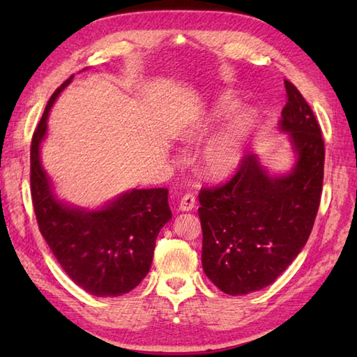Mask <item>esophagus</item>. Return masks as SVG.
Returning <instances> with one entry per match:
<instances>
[{"instance_id": "1", "label": "esophagus", "mask_w": 357, "mask_h": 357, "mask_svg": "<svg viewBox=\"0 0 357 357\" xmlns=\"http://www.w3.org/2000/svg\"><path fill=\"white\" fill-rule=\"evenodd\" d=\"M195 206H196V199L192 193H187L183 196V198H181V202H179L181 211H190L195 208Z\"/></svg>"}]
</instances>
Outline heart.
Returning a JSON list of instances; mask_svg holds the SVG:
<instances>
[{
  "mask_svg": "<svg viewBox=\"0 0 357 357\" xmlns=\"http://www.w3.org/2000/svg\"><path fill=\"white\" fill-rule=\"evenodd\" d=\"M239 105L241 100L236 93H219L206 112L196 116L184 128H181L179 139L184 142H198L206 139L216 130L222 121L239 109ZM256 112L253 109L239 110L201 149L198 155V167L204 176L210 179H222L238 169L241 162L244 161L248 141L252 138L256 126Z\"/></svg>",
  "mask_w": 357,
  "mask_h": 357,
  "instance_id": "1",
  "label": "heart"
}]
</instances>
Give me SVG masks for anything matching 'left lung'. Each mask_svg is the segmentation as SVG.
I'll return each mask as SVG.
<instances>
[{"label":"left lung","mask_w":357,"mask_h":357,"mask_svg":"<svg viewBox=\"0 0 357 357\" xmlns=\"http://www.w3.org/2000/svg\"><path fill=\"white\" fill-rule=\"evenodd\" d=\"M278 130L293 153L290 170L270 173L247 155L225 185L199 193L202 268L219 290L241 296L282 275L307 244L319 208L325 149L312 109L290 81Z\"/></svg>","instance_id":"obj_1"}]
</instances>
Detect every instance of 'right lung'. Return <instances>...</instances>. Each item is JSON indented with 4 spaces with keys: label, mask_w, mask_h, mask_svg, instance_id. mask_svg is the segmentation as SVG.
Wrapping results in <instances>:
<instances>
[{
    "label": "right lung",
    "mask_w": 357,
    "mask_h": 357,
    "mask_svg": "<svg viewBox=\"0 0 357 357\" xmlns=\"http://www.w3.org/2000/svg\"><path fill=\"white\" fill-rule=\"evenodd\" d=\"M67 79L45 105L30 147V187L38 225L75 284L100 298L126 294L147 276L159 231L172 219L167 188H132L89 208L61 199L41 161L47 119Z\"/></svg>",
    "instance_id": "1"
}]
</instances>
